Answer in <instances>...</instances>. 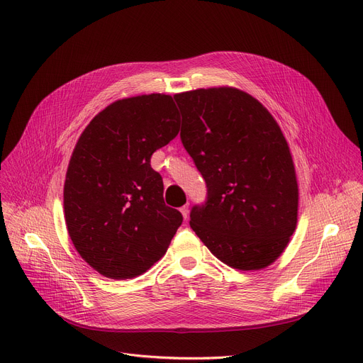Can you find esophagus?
<instances>
[{"label":"esophagus","mask_w":363,"mask_h":363,"mask_svg":"<svg viewBox=\"0 0 363 363\" xmlns=\"http://www.w3.org/2000/svg\"><path fill=\"white\" fill-rule=\"evenodd\" d=\"M188 207H189V204L186 203L185 206H182L179 211H181V213H182V216H184V219H186L188 218V213H189V211H188Z\"/></svg>","instance_id":"34e87169"}]
</instances>
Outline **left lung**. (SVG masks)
<instances>
[{
	"label": "left lung",
	"mask_w": 363,
	"mask_h": 363,
	"mask_svg": "<svg viewBox=\"0 0 363 363\" xmlns=\"http://www.w3.org/2000/svg\"><path fill=\"white\" fill-rule=\"evenodd\" d=\"M174 97L182 144L207 184V201L193 207L189 225L231 268H268L289 245L298 216L296 167L279 125L259 100L234 86Z\"/></svg>",
	"instance_id": "8db88e82"
}]
</instances>
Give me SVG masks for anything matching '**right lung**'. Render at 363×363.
Listing matches in <instances>:
<instances>
[{
	"label": "right lung",
	"mask_w": 363,
	"mask_h": 363,
	"mask_svg": "<svg viewBox=\"0 0 363 363\" xmlns=\"http://www.w3.org/2000/svg\"><path fill=\"white\" fill-rule=\"evenodd\" d=\"M178 132L172 95L144 94L108 104L76 143L63 189L66 226L76 252L103 277L148 271L182 223L150 164Z\"/></svg>",
	"instance_id": "right-lung-1"
}]
</instances>
